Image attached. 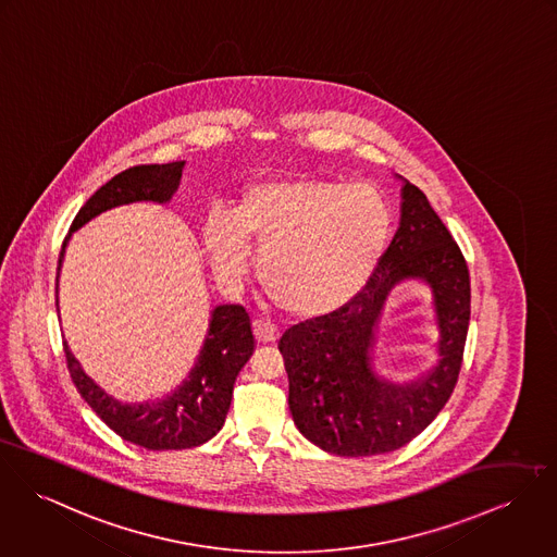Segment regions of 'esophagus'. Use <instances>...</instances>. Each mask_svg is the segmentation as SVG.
<instances>
[{"label": "esophagus", "mask_w": 557, "mask_h": 557, "mask_svg": "<svg viewBox=\"0 0 557 557\" xmlns=\"http://www.w3.org/2000/svg\"><path fill=\"white\" fill-rule=\"evenodd\" d=\"M253 335H256L258 344H269V342H275L280 337V329L271 322L253 320Z\"/></svg>", "instance_id": "34e87169"}]
</instances>
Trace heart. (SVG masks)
<instances>
[{"label":"heart","instance_id":"1","mask_svg":"<svg viewBox=\"0 0 557 557\" xmlns=\"http://www.w3.org/2000/svg\"><path fill=\"white\" fill-rule=\"evenodd\" d=\"M391 224V207L375 187L322 177L269 180L246 187L231 213L213 211L202 242L226 282L244 275L253 242L262 290L295 315L318 318L361 293Z\"/></svg>","mask_w":557,"mask_h":557}]
</instances>
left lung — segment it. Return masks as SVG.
<instances>
[{
  "mask_svg": "<svg viewBox=\"0 0 557 557\" xmlns=\"http://www.w3.org/2000/svg\"><path fill=\"white\" fill-rule=\"evenodd\" d=\"M404 278H421L433 288L441 339L436 368L399 387L376 375L370 355L381 308ZM468 324L466 258L428 196L404 182L399 228L361 293L331 313L290 326L280 339L297 430L339 457L401 448L448 401L461 370Z\"/></svg>",
  "mask_w": 557,
  "mask_h": 557,
  "instance_id": "left-lung-1",
  "label": "left lung"
}]
</instances>
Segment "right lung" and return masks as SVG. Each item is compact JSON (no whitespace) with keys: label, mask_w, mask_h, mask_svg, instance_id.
Masks as SVG:
<instances>
[{"label":"right lung","mask_w":557,"mask_h":557,"mask_svg":"<svg viewBox=\"0 0 557 557\" xmlns=\"http://www.w3.org/2000/svg\"><path fill=\"white\" fill-rule=\"evenodd\" d=\"M184 164L186 162L132 166L100 187L81 207L63 239L58 277L72 233L96 215L122 205H166L182 184ZM63 352L76 391L113 432L149 450H182L211 440L222 430L231 408L235 380L253 352V335L246 309L218 306L211 311L205 344L184 384L162 399L143 404H124L111 397L83 371L65 342Z\"/></svg>","instance_id":"right-lung-1"}]
</instances>
